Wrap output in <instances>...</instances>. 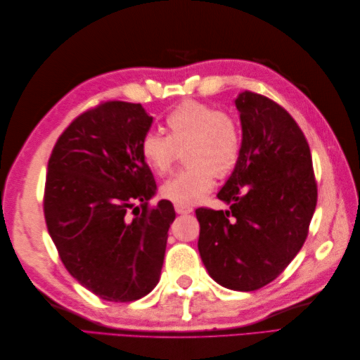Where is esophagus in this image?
I'll use <instances>...</instances> for the list:
<instances>
[{
    "label": "esophagus",
    "mask_w": 360,
    "mask_h": 360,
    "mask_svg": "<svg viewBox=\"0 0 360 360\" xmlns=\"http://www.w3.org/2000/svg\"><path fill=\"white\" fill-rule=\"evenodd\" d=\"M174 210L176 213H179V215H187V213L193 212V207H190V205L186 204H174Z\"/></svg>",
    "instance_id": "34e87169"
}]
</instances>
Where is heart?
Segmentation results:
<instances>
[{
    "label": "heart",
    "instance_id": "obj_1",
    "mask_svg": "<svg viewBox=\"0 0 360 360\" xmlns=\"http://www.w3.org/2000/svg\"><path fill=\"white\" fill-rule=\"evenodd\" d=\"M168 136L147 131L141 141V156L151 172L165 174L178 150L184 151L186 170L160 186V195L176 204H196L213 187L215 176L224 178L238 164L243 134L232 114L207 103L186 101L165 119Z\"/></svg>",
    "mask_w": 360,
    "mask_h": 360
}]
</instances>
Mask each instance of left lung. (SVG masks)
Here are the masks:
<instances>
[{
	"label": "left lung",
	"mask_w": 360,
	"mask_h": 360,
	"mask_svg": "<svg viewBox=\"0 0 360 360\" xmlns=\"http://www.w3.org/2000/svg\"><path fill=\"white\" fill-rule=\"evenodd\" d=\"M235 105L241 155L218 192L231 209H196L198 249L213 280L248 292L277 278L302 249L317 184L307 137L285 108L250 91Z\"/></svg>",
	"instance_id": "left-lung-1"
}]
</instances>
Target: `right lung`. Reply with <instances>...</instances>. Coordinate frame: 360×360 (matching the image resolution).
<instances>
[{"instance_id": "1", "label": "right lung", "mask_w": 360, "mask_h": 360, "mask_svg": "<svg viewBox=\"0 0 360 360\" xmlns=\"http://www.w3.org/2000/svg\"><path fill=\"white\" fill-rule=\"evenodd\" d=\"M151 124L141 103H101L72 120L48 162V232L68 272L108 302L139 300L158 285L176 217L170 201L148 207L156 182L141 141Z\"/></svg>"}]
</instances>
